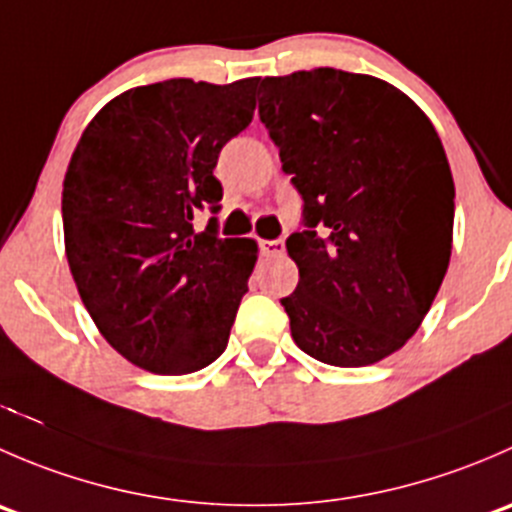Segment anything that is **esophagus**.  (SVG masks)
<instances>
[{"mask_svg":"<svg viewBox=\"0 0 512 512\" xmlns=\"http://www.w3.org/2000/svg\"><path fill=\"white\" fill-rule=\"evenodd\" d=\"M260 252L265 257H280L285 252V242L282 240H260Z\"/></svg>","mask_w":512,"mask_h":512,"instance_id":"34e87169","label":"esophagus"}]
</instances>
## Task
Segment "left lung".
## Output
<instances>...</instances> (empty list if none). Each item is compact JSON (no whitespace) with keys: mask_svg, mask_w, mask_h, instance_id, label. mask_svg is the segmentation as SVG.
<instances>
[{"mask_svg":"<svg viewBox=\"0 0 512 512\" xmlns=\"http://www.w3.org/2000/svg\"><path fill=\"white\" fill-rule=\"evenodd\" d=\"M260 121L302 195L287 237L292 339L332 366H369L414 337L446 277L451 168L426 113L386 81L339 69L260 81Z\"/></svg>","mask_w":512,"mask_h":512,"instance_id":"8db88e82","label":"left lung"}]
</instances>
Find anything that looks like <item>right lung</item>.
Masks as SVG:
<instances>
[{"instance_id":"obj_1","label":"right lung","mask_w":512,"mask_h":512,"mask_svg":"<svg viewBox=\"0 0 512 512\" xmlns=\"http://www.w3.org/2000/svg\"><path fill=\"white\" fill-rule=\"evenodd\" d=\"M257 79H168L108 101L64 178L66 260L98 332L131 364L178 376L225 352L257 242L220 237L213 175L255 113Z\"/></svg>"}]
</instances>
